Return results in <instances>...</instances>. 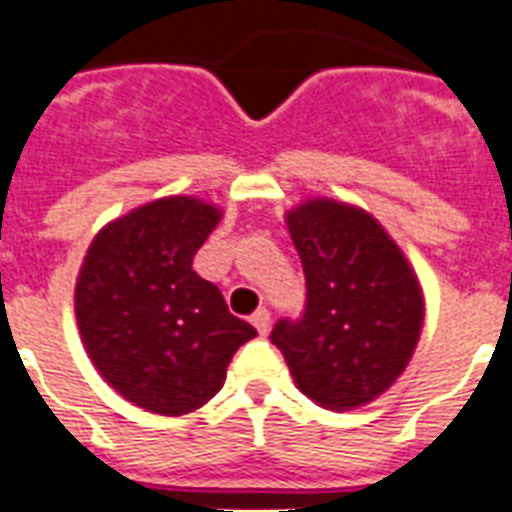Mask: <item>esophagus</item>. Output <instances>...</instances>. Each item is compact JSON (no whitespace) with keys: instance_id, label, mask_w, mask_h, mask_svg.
I'll return each mask as SVG.
<instances>
[{"instance_id":"34e87169","label":"esophagus","mask_w":512,"mask_h":512,"mask_svg":"<svg viewBox=\"0 0 512 512\" xmlns=\"http://www.w3.org/2000/svg\"><path fill=\"white\" fill-rule=\"evenodd\" d=\"M252 324L260 335H268V329H271V311L268 308H260V311L252 313Z\"/></svg>"}]
</instances>
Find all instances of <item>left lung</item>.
<instances>
[{
  "instance_id": "8db88e82",
  "label": "left lung",
  "mask_w": 512,
  "mask_h": 512,
  "mask_svg": "<svg viewBox=\"0 0 512 512\" xmlns=\"http://www.w3.org/2000/svg\"><path fill=\"white\" fill-rule=\"evenodd\" d=\"M305 273L300 319L271 342L297 388L324 409H353L396 382L420 340L422 289L396 241L364 209L305 201L287 215Z\"/></svg>"
}]
</instances>
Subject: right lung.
Masks as SVG:
<instances>
[{
	"instance_id": "add662e5",
	"label": "right lung",
	"mask_w": 512,
	"mask_h": 512,
	"mask_svg": "<svg viewBox=\"0 0 512 512\" xmlns=\"http://www.w3.org/2000/svg\"><path fill=\"white\" fill-rule=\"evenodd\" d=\"M220 209L191 196L143 204L108 223L76 281V321L116 393L156 414H188L223 388L233 353L257 335L193 257Z\"/></svg>"
}]
</instances>
